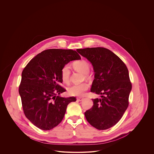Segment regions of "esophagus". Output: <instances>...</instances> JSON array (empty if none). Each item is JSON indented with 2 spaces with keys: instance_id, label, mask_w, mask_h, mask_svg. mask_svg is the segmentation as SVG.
Listing matches in <instances>:
<instances>
[{
  "instance_id": "34e87169",
  "label": "esophagus",
  "mask_w": 154,
  "mask_h": 154,
  "mask_svg": "<svg viewBox=\"0 0 154 154\" xmlns=\"http://www.w3.org/2000/svg\"><path fill=\"white\" fill-rule=\"evenodd\" d=\"M77 101H79V102H82V101H83V100H84V99H83V97H79V98L77 99Z\"/></svg>"
}]
</instances>
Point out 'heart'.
Wrapping results in <instances>:
<instances>
[{"instance_id":"obj_1","label":"heart","mask_w":154,"mask_h":154,"mask_svg":"<svg viewBox=\"0 0 154 154\" xmlns=\"http://www.w3.org/2000/svg\"><path fill=\"white\" fill-rule=\"evenodd\" d=\"M73 67L76 71L83 74H86V77H88L87 74L90 70V65L87 61L81 60L75 62L73 64ZM61 76L64 83H69L70 78V68L69 66L66 65L63 67L61 69ZM88 87L89 85L87 83L72 85L68 88V93L69 95L72 96H82L85 94Z\"/></svg>"}]
</instances>
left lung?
<instances>
[{"label":"left lung","instance_id":"8db88e82","mask_svg":"<svg viewBox=\"0 0 154 154\" xmlns=\"http://www.w3.org/2000/svg\"><path fill=\"white\" fill-rule=\"evenodd\" d=\"M77 51L91 63L94 79L91 91L101 97L92 99L93 106L85 113V118L95 128L107 129L119 121L128 107L132 90L128 69L119 57L107 48H86Z\"/></svg>","mask_w":154,"mask_h":154}]
</instances>
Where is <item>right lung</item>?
I'll list each match as a JSON object with an SVG mask.
<instances>
[{"mask_svg": "<svg viewBox=\"0 0 154 154\" xmlns=\"http://www.w3.org/2000/svg\"><path fill=\"white\" fill-rule=\"evenodd\" d=\"M72 50L49 49L33 58L22 72L19 93L25 115L37 128L49 131L63 119L69 103L76 98L62 97L61 69L69 61L80 60Z\"/></svg>", "mask_w": 154, "mask_h": 154, "instance_id": "add662e5", "label": "right lung"}]
</instances>
